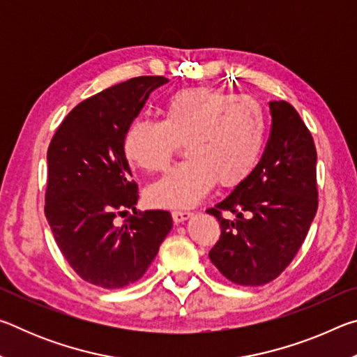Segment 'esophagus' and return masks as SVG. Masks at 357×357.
<instances>
[{
    "label": "esophagus",
    "instance_id": "obj_1",
    "mask_svg": "<svg viewBox=\"0 0 357 357\" xmlns=\"http://www.w3.org/2000/svg\"><path fill=\"white\" fill-rule=\"evenodd\" d=\"M192 214H193V213H190V211H173L172 217H173L174 222L179 223V222H184V220L189 219V217H190Z\"/></svg>",
    "mask_w": 357,
    "mask_h": 357
}]
</instances>
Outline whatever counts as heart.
Wrapping results in <instances>:
<instances>
[{
    "mask_svg": "<svg viewBox=\"0 0 357 357\" xmlns=\"http://www.w3.org/2000/svg\"><path fill=\"white\" fill-rule=\"evenodd\" d=\"M269 118L261 102L215 88L173 93L164 119L138 118L124 135L126 157L142 170H165L179 144L187 159L149 187L148 197L165 208H189L217 183L238 187L252 176L268 140Z\"/></svg>",
    "mask_w": 357,
    "mask_h": 357,
    "instance_id": "1",
    "label": "heart"
}]
</instances>
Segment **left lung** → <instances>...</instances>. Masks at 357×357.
Wrapping results in <instances>:
<instances>
[{"label":"left lung","mask_w":357,"mask_h":357,"mask_svg":"<svg viewBox=\"0 0 357 357\" xmlns=\"http://www.w3.org/2000/svg\"><path fill=\"white\" fill-rule=\"evenodd\" d=\"M273 124L252 176L225 200L209 208L220 238L209 258L229 282L259 287L277 279L309 233L318 209L317 148L296 108L269 104ZM223 212L237 215L225 220Z\"/></svg>","instance_id":"obj_1"}]
</instances>
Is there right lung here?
<instances>
[{"mask_svg":"<svg viewBox=\"0 0 357 357\" xmlns=\"http://www.w3.org/2000/svg\"><path fill=\"white\" fill-rule=\"evenodd\" d=\"M165 83L162 75H142L80 102L48 146V225L70 268L96 287L116 289L142 279L172 229L168 211H135L138 185L124 153L126 130Z\"/></svg>","mask_w":357,"mask_h":357,"instance_id":"add662e5","label":"right lung"}]
</instances>
